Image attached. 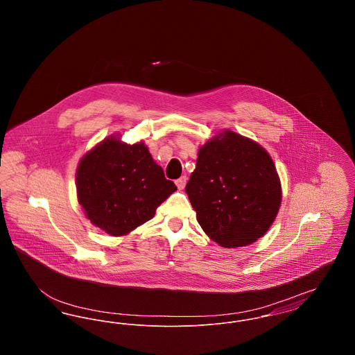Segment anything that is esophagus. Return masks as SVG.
Instances as JSON below:
<instances>
[{
    "instance_id": "obj_1",
    "label": "esophagus",
    "mask_w": 355,
    "mask_h": 355,
    "mask_svg": "<svg viewBox=\"0 0 355 355\" xmlns=\"http://www.w3.org/2000/svg\"><path fill=\"white\" fill-rule=\"evenodd\" d=\"M186 182H187V177L182 175L181 178H178V180L175 181V185H177V187H178L180 190H182V189H185Z\"/></svg>"
}]
</instances>
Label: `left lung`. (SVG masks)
<instances>
[{"label": "left lung", "mask_w": 355, "mask_h": 355, "mask_svg": "<svg viewBox=\"0 0 355 355\" xmlns=\"http://www.w3.org/2000/svg\"><path fill=\"white\" fill-rule=\"evenodd\" d=\"M185 190L203 232L223 248L248 246L265 236L282 200L269 153L232 130L201 146Z\"/></svg>", "instance_id": "1"}]
</instances>
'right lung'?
Here are the masks:
<instances>
[{"label": "right lung", "instance_id": "1", "mask_svg": "<svg viewBox=\"0 0 355 355\" xmlns=\"http://www.w3.org/2000/svg\"><path fill=\"white\" fill-rule=\"evenodd\" d=\"M76 186L86 218L110 236H125L152 220L177 190L145 144L110 135L81 158Z\"/></svg>", "mask_w": 355, "mask_h": 355}]
</instances>
